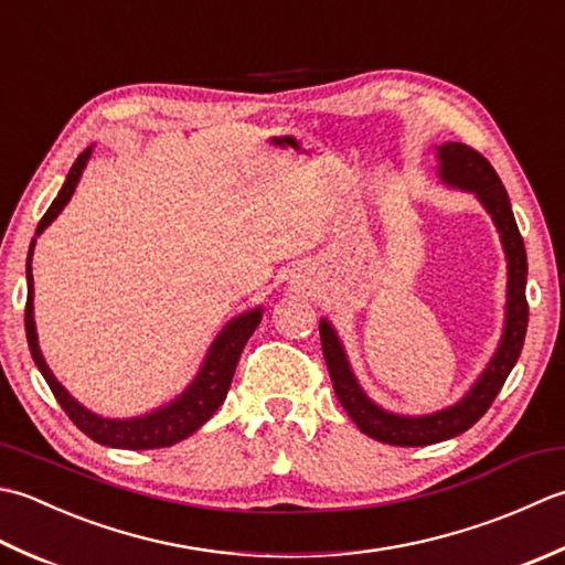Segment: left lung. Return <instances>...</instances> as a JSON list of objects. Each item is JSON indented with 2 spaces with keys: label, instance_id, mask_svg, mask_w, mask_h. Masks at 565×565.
<instances>
[{
  "label": "left lung",
  "instance_id": "8db88e82",
  "mask_svg": "<svg viewBox=\"0 0 565 565\" xmlns=\"http://www.w3.org/2000/svg\"><path fill=\"white\" fill-rule=\"evenodd\" d=\"M439 153V178L446 185L473 192L492 216L494 226L500 232V241L508 258V307H504V331L500 347L494 351L492 361L480 373L476 385L468 390L466 397H460L454 407L424 414V417H405L377 407L375 402L363 393V387L355 380L347 351H343L337 331L327 319L319 321L321 351L329 367L333 393H337L341 407L349 412L363 434L375 441L390 446H429L439 444L454 436L468 431L473 424L490 409L504 385V380L512 373V367L520 359L524 347V333L529 321L526 305V250L520 228H516L512 204L504 192L502 180L490 166L488 158H482L476 148L466 143L448 141L436 148Z\"/></svg>",
  "mask_w": 565,
  "mask_h": 565
}]
</instances>
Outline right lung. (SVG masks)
I'll list each match as a JSON object with an SVG mask.
<instances>
[{
	"label": "right lung",
	"mask_w": 565,
	"mask_h": 565,
	"mask_svg": "<svg viewBox=\"0 0 565 565\" xmlns=\"http://www.w3.org/2000/svg\"><path fill=\"white\" fill-rule=\"evenodd\" d=\"M89 156H92V146L87 148V151L77 156L71 172H67L61 192H57V198L49 206V212H45L39 222L36 236L43 234V228L63 212V206L67 202H71ZM33 246H36V238L31 241L29 258H26V285H29L26 312H24L26 341H29V349L33 355V363H36L41 375L45 377V383H49V387H51V393L55 395L57 405L65 409V414L73 419L75 427L79 431H85L92 441H97L102 446H111V448H129V451H143V448H166V446L188 439L190 434L198 431L202 424L218 409V405L226 399L228 387H232L236 363L241 359V351H244L246 341L250 339V333L256 331L258 321L263 317V309L256 307V309H250V312H244L228 321V324L222 329V333L214 339L198 377L192 380L190 387L180 397L168 402L166 407H158L153 412L143 414V417L107 419V417H99V414L89 412L79 405V402L71 393H67L61 383H57L55 375L51 373V367L43 361V353L39 349V337H36V321H33V275H31Z\"/></svg>",
	"instance_id": "add662e5"
}]
</instances>
